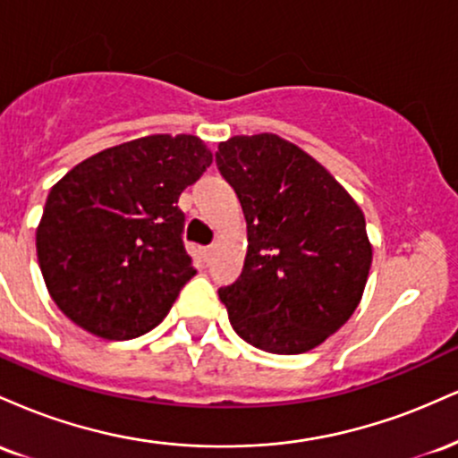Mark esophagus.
<instances>
[{
    "label": "esophagus",
    "instance_id": "1",
    "mask_svg": "<svg viewBox=\"0 0 458 458\" xmlns=\"http://www.w3.org/2000/svg\"><path fill=\"white\" fill-rule=\"evenodd\" d=\"M213 245H208V247H202V259H204V262H208L213 259Z\"/></svg>",
    "mask_w": 458,
    "mask_h": 458
}]
</instances>
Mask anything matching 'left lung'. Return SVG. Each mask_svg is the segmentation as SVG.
Segmentation results:
<instances>
[{
	"instance_id": "8db88e82",
	"label": "left lung",
	"mask_w": 458,
	"mask_h": 458,
	"mask_svg": "<svg viewBox=\"0 0 458 458\" xmlns=\"http://www.w3.org/2000/svg\"><path fill=\"white\" fill-rule=\"evenodd\" d=\"M215 161L247 222L243 273L219 288L230 325L267 353H306L364 295L372 262L364 213L317 159L273 133L234 135Z\"/></svg>"
}]
</instances>
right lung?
I'll return each mask as SVG.
<instances>
[{
	"label": "right lung",
	"instance_id": "add662e5",
	"mask_svg": "<svg viewBox=\"0 0 458 458\" xmlns=\"http://www.w3.org/2000/svg\"><path fill=\"white\" fill-rule=\"evenodd\" d=\"M213 163L196 135H148L101 150L51 187L36 230L47 291L105 340L155 329L196 276L178 198Z\"/></svg>",
	"mask_w": 458,
	"mask_h": 458
}]
</instances>
